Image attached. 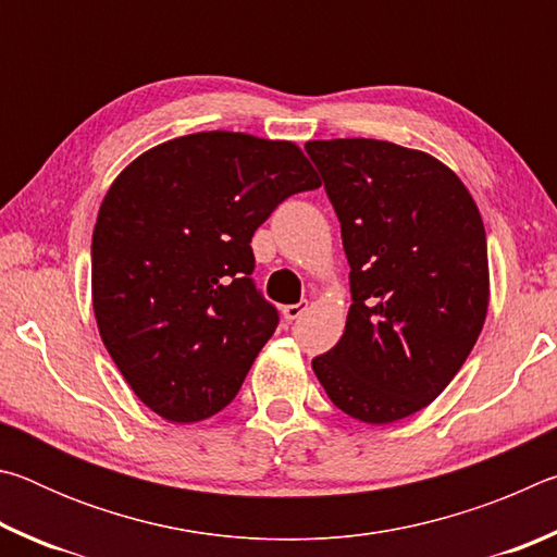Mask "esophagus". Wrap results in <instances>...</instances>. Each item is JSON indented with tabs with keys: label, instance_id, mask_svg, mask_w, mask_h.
Here are the masks:
<instances>
[{
	"label": "esophagus",
	"instance_id": "esophagus-1",
	"mask_svg": "<svg viewBox=\"0 0 557 557\" xmlns=\"http://www.w3.org/2000/svg\"><path fill=\"white\" fill-rule=\"evenodd\" d=\"M305 312H307V301H297V305L282 307V317H285L287 322H295V319H299Z\"/></svg>",
	"mask_w": 557,
	"mask_h": 557
}]
</instances>
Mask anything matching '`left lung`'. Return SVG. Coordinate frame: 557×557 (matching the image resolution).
Wrapping results in <instances>:
<instances>
[{
	"label": "left lung",
	"instance_id": "obj_1",
	"mask_svg": "<svg viewBox=\"0 0 557 557\" xmlns=\"http://www.w3.org/2000/svg\"><path fill=\"white\" fill-rule=\"evenodd\" d=\"M342 223L351 309L312 369L338 410L388 425L430 405L482 334V215L435 157L383 139L305 145Z\"/></svg>",
	"mask_w": 557,
	"mask_h": 557
}]
</instances>
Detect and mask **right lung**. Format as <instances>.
<instances>
[{"instance_id": "obj_1", "label": "right lung", "mask_w": 557, "mask_h": 557, "mask_svg": "<svg viewBox=\"0 0 557 557\" xmlns=\"http://www.w3.org/2000/svg\"><path fill=\"white\" fill-rule=\"evenodd\" d=\"M292 143L196 132L137 157L92 231V309L129 388L169 422L221 412L275 334L250 240L292 194L319 188Z\"/></svg>"}]
</instances>
